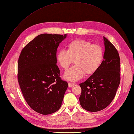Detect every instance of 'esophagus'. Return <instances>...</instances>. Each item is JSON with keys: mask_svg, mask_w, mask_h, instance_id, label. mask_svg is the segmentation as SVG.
<instances>
[{"mask_svg": "<svg viewBox=\"0 0 134 134\" xmlns=\"http://www.w3.org/2000/svg\"><path fill=\"white\" fill-rule=\"evenodd\" d=\"M75 85V84H74V83H68V86L69 87H72V86H73L74 85Z\"/></svg>", "mask_w": 134, "mask_h": 134, "instance_id": "obj_1", "label": "esophagus"}]
</instances>
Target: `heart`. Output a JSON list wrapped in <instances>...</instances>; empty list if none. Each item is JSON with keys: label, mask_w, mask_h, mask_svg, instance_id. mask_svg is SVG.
<instances>
[{"label": "heart", "mask_w": 134, "mask_h": 134, "mask_svg": "<svg viewBox=\"0 0 134 134\" xmlns=\"http://www.w3.org/2000/svg\"><path fill=\"white\" fill-rule=\"evenodd\" d=\"M67 47V51L60 50L56 55L57 63L65 70L75 60L76 65L64 74L66 80L77 81L85 74L92 75L99 69L103 59V50L100 45L84 40H75L69 43Z\"/></svg>", "instance_id": "b5f03b06"}]
</instances>
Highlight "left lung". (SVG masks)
<instances>
[{"mask_svg":"<svg viewBox=\"0 0 134 134\" xmlns=\"http://www.w3.org/2000/svg\"><path fill=\"white\" fill-rule=\"evenodd\" d=\"M105 51L99 69L83 83L80 102L90 112L107 108L115 97L120 82V60L117 49L104 36Z\"/></svg>","mask_w":134,"mask_h":134,"instance_id":"obj_1","label":"left lung"}]
</instances>
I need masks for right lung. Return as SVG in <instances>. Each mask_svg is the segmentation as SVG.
Returning a JSON list of instances; mask_svg holds the SVG:
<instances>
[{
  "label": "right lung",
  "instance_id": "add662e5",
  "mask_svg": "<svg viewBox=\"0 0 134 134\" xmlns=\"http://www.w3.org/2000/svg\"><path fill=\"white\" fill-rule=\"evenodd\" d=\"M67 36L42 34L22 49L18 60V82L28 105L36 112L49 114L61 107L67 82L59 77L57 50Z\"/></svg>",
  "mask_w": 134,
  "mask_h": 134
}]
</instances>
